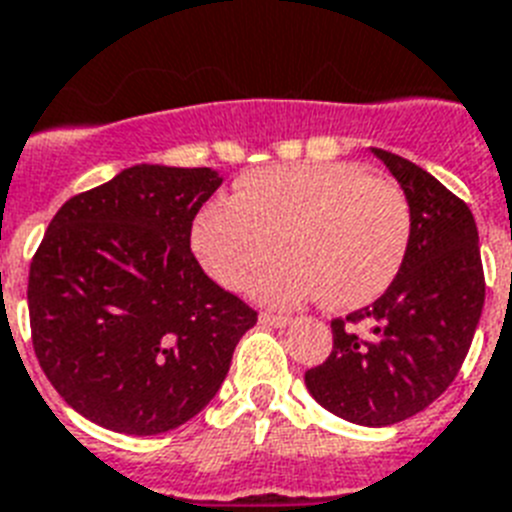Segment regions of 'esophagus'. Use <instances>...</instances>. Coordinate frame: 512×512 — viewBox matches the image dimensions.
Here are the masks:
<instances>
[{
    "label": "esophagus",
    "instance_id": "esophagus-1",
    "mask_svg": "<svg viewBox=\"0 0 512 512\" xmlns=\"http://www.w3.org/2000/svg\"><path fill=\"white\" fill-rule=\"evenodd\" d=\"M260 323H263V326H270V328H286L289 323H292V318H286V315L263 313L260 315Z\"/></svg>",
    "mask_w": 512,
    "mask_h": 512
}]
</instances>
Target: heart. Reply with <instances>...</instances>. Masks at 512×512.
Instances as JSON below:
<instances>
[{"instance_id":"heart-1","label":"heart","mask_w":512,"mask_h":512,"mask_svg":"<svg viewBox=\"0 0 512 512\" xmlns=\"http://www.w3.org/2000/svg\"><path fill=\"white\" fill-rule=\"evenodd\" d=\"M405 191L352 162L273 165L249 173L234 202H210L191 223V249L226 289L252 284L260 302L302 305L323 297L339 310L368 305L389 289L410 247Z\"/></svg>"}]
</instances>
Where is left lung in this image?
Listing matches in <instances>:
<instances>
[{
  "mask_svg": "<svg viewBox=\"0 0 512 512\" xmlns=\"http://www.w3.org/2000/svg\"><path fill=\"white\" fill-rule=\"evenodd\" d=\"M405 191L413 234L400 273L371 307L336 318L334 350L307 392L344 421L381 429L421 413L455 381L484 307L479 231L463 199L415 162L371 147Z\"/></svg>",
  "mask_w": 512,
  "mask_h": 512,
  "instance_id": "left-lung-1",
  "label": "left lung"
}]
</instances>
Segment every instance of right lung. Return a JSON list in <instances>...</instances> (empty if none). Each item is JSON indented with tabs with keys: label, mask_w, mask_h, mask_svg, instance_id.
<instances>
[{
	"label": "right lung",
	"mask_w": 512,
	"mask_h": 512,
	"mask_svg": "<svg viewBox=\"0 0 512 512\" xmlns=\"http://www.w3.org/2000/svg\"><path fill=\"white\" fill-rule=\"evenodd\" d=\"M213 168L134 165L57 210L28 273L41 371L76 413L118 434L178 429L218 394L257 323L191 255Z\"/></svg>",
	"instance_id": "right-lung-1"
}]
</instances>
